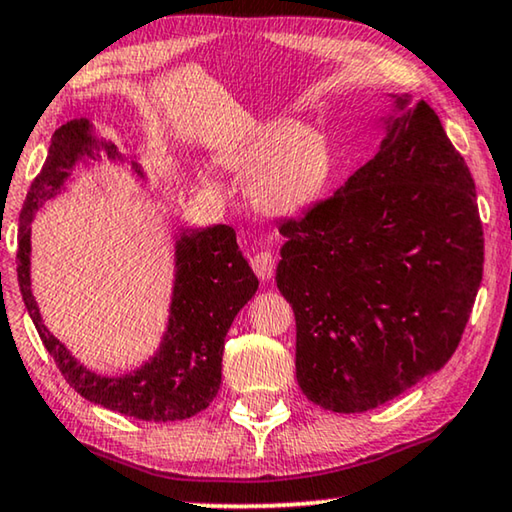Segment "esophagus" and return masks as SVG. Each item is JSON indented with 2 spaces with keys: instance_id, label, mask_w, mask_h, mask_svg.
Segmentation results:
<instances>
[{
  "instance_id": "obj_1",
  "label": "esophagus",
  "mask_w": 512,
  "mask_h": 512,
  "mask_svg": "<svg viewBox=\"0 0 512 512\" xmlns=\"http://www.w3.org/2000/svg\"><path fill=\"white\" fill-rule=\"evenodd\" d=\"M251 267H254L258 279L270 281L274 277V256L270 251H258V254L251 258Z\"/></svg>"
}]
</instances>
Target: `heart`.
Wrapping results in <instances>:
<instances>
[{
  "label": "heart",
  "instance_id": "heart-1",
  "mask_svg": "<svg viewBox=\"0 0 512 512\" xmlns=\"http://www.w3.org/2000/svg\"><path fill=\"white\" fill-rule=\"evenodd\" d=\"M219 162L251 180L249 199L258 212L279 219L309 210L334 176V148L325 132L290 119L258 123Z\"/></svg>",
  "mask_w": 512,
  "mask_h": 512
}]
</instances>
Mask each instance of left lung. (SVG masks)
Masks as SVG:
<instances>
[{
	"label": "left lung",
	"instance_id": "8db88e82",
	"mask_svg": "<svg viewBox=\"0 0 512 512\" xmlns=\"http://www.w3.org/2000/svg\"><path fill=\"white\" fill-rule=\"evenodd\" d=\"M389 100L373 160L279 229L297 384L329 412L373 410L444 368L483 279L469 167L426 100Z\"/></svg>",
	"mask_w": 512,
	"mask_h": 512
}]
</instances>
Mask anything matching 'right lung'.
Returning <instances> with one entry per match:
<instances>
[{"mask_svg":"<svg viewBox=\"0 0 512 512\" xmlns=\"http://www.w3.org/2000/svg\"><path fill=\"white\" fill-rule=\"evenodd\" d=\"M128 164L146 183L135 148L102 137L89 119H73L54 132L41 174L31 183L20 212L18 283L29 318L70 387L91 403L141 421H183L199 414L222 384L224 338L235 316L258 290V279L242 256L235 231L226 224L174 233V283L167 329L157 350L139 368L102 375L84 366L43 322L31 293V224L47 201L66 192L77 164Z\"/></svg>","mask_w":512,"mask_h":512,"instance_id":"1","label":"right lung"}]
</instances>
